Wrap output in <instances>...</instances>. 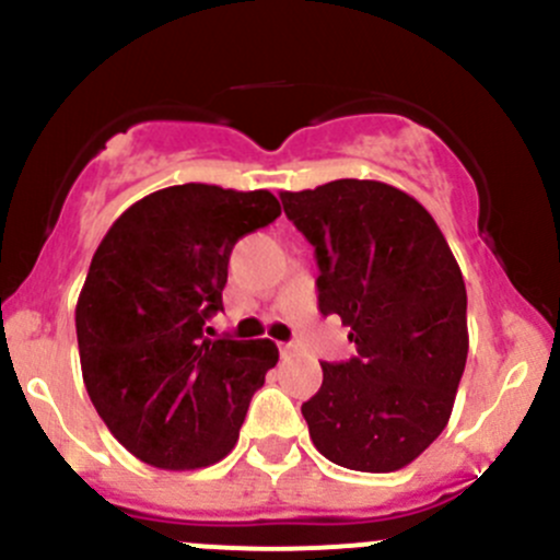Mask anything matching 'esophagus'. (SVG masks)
<instances>
[{"instance_id": "1", "label": "esophagus", "mask_w": 560, "mask_h": 560, "mask_svg": "<svg viewBox=\"0 0 560 560\" xmlns=\"http://www.w3.org/2000/svg\"><path fill=\"white\" fill-rule=\"evenodd\" d=\"M279 352H281V358H292V354L298 352V347H295V343H281Z\"/></svg>"}]
</instances>
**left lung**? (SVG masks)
<instances>
[{
  "mask_svg": "<svg viewBox=\"0 0 560 560\" xmlns=\"http://www.w3.org/2000/svg\"><path fill=\"white\" fill-rule=\"evenodd\" d=\"M279 197L316 252L319 312L341 316L358 349L322 363L319 393L303 404L314 447L352 471H398L453 415L468 354L460 268L431 213L382 180Z\"/></svg>",
  "mask_w": 560,
  "mask_h": 560,
  "instance_id": "obj_1",
  "label": "left lung"
}]
</instances>
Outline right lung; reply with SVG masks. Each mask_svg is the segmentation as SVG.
<instances>
[{"mask_svg": "<svg viewBox=\"0 0 560 560\" xmlns=\"http://www.w3.org/2000/svg\"><path fill=\"white\" fill-rule=\"evenodd\" d=\"M281 213L268 189L180 184L132 202L94 252L78 295L83 385L138 460L206 468L238 442L248 400L279 360L268 338H206L230 252Z\"/></svg>", "mask_w": 560, "mask_h": 560, "instance_id": "right-lung-1", "label": "right lung"}]
</instances>
